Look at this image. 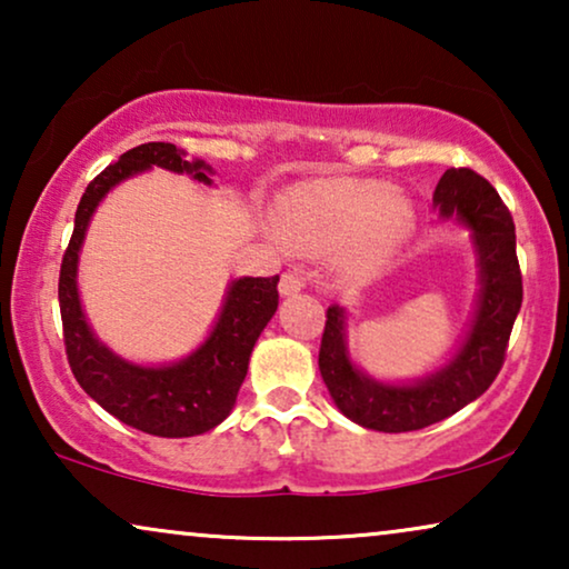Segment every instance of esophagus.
<instances>
[{
	"label": "esophagus",
	"mask_w": 569,
	"mask_h": 569,
	"mask_svg": "<svg viewBox=\"0 0 569 569\" xmlns=\"http://www.w3.org/2000/svg\"><path fill=\"white\" fill-rule=\"evenodd\" d=\"M302 287H306V279H302L300 271H284V274L279 277V292L282 295H295L300 292Z\"/></svg>",
	"instance_id": "34e87169"
}]
</instances>
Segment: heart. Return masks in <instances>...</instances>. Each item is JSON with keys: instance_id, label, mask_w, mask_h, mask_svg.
<instances>
[{"instance_id": "obj_1", "label": "heart", "mask_w": 569, "mask_h": 569, "mask_svg": "<svg viewBox=\"0 0 569 569\" xmlns=\"http://www.w3.org/2000/svg\"><path fill=\"white\" fill-rule=\"evenodd\" d=\"M411 228L415 212L401 193L360 178L298 183L277 207V230L287 246L308 253L339 246V267L355 279L378 274Z\"/></svg>"}]
</instances>
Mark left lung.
Masks as SVG:
<instances>
[{
  "instance_id": "1",
  "label": "left lung",
  "mask_w": 569,
  "mask_h": 569,
  "mask_svg": "<svg viewBox=\"0 0 569 569\" xmlns=\"http://www.w3.org/2000/svg\"><path fill=\"white\" fill-rule=\"evenodd\" d=\"M440 214L471 230L479 256V302L469 337L453 360L417 383H380L357 370L347 355L345 310H326L318 352L323 383L352 422L378 432H411L456 415L492 386L508 352L512 323L523 302L516 256V224L495 186L469 168H450L435 189Z\"/></svg>"
}]
</instances>
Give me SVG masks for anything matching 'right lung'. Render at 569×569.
<instances>
[{
    "label": "right lung",
    "mask_w": 569,
    "mask_h": 569,
    "mask_svg": "<svg viewBox=\"0 0 569 569\" xmlns=\"http://www.w3.org/2000/svg\"><path fill=\"white\" fill-rule=\"evenodd\" d=\"M152 166L173 170V173H189L201 183H212L209 178L212 168L201 160L189 162L170 142L139 144L92 178L77 207L72 240L61 259V326H64L67 360L77 383L108 415L158 438H193L220 425L236 407L256 339L277 313L279 277L236 279L228 287L222 313L204 345L173 365L150 368V365L127 362L113 355L103 341H98L84 321L80 292H77V259H80L84 232L100 199L116 183Z\"/></svg>",
    "instance_id": "add662e5"
}]
</instances>
